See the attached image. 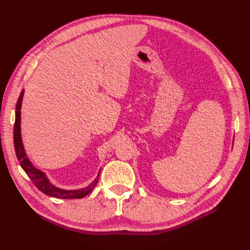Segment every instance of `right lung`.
Listing matches in <instances>:
<instances>
[{
    "label": "right lung",
    "instance_id": "obj_1",
    "mask_svg": "<svg viewBox=\"0 0 250 250\" xmlns=\"http://www.w3.org/2000/svg\"><path fill=\"white\" fill-rule=\"evenodd\" d=\"M22 96H24V90L19 97V100L16 107V122H14V130H13V141H14V149H16V153L18 156V160L20 161L21 167L22 168L27 175L33 181L35 187L42 191L43 194H46L51 197L55 198H62V199H73V198H83L85 197L87 194L93 191V188L98 183L99 179L100 171L98 173L95 180L90 184L88 187L81 188V190H63V188H59L52 185L50 180L48 179L47 175L42 171L36 169L32 163L30 162L29 158L26 155L24 145H22L21 135V101Z\"/></svg>",
    "mask_w": 250,
    "mask_h": 250
}]
</instances>
